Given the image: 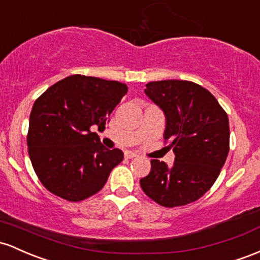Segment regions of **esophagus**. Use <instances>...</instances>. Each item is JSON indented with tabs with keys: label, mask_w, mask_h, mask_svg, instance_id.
<instances>
[{
	"label": "esophagus",
	"mask_w": 260,
	"mask_h": 260,
	"mask_svg": "<svg viewBox=\"0 0 260 260\" xmlns=\"http://www.w3.org/2000/svg\"><path fill=\"white\" fill-rule=\"evenodd\" d=\"M125 157L126 158H134V157H138V154L133 152V151H125Z\"/></svg>",
	"instance_id": "esophagus-1"
}]
</instances>
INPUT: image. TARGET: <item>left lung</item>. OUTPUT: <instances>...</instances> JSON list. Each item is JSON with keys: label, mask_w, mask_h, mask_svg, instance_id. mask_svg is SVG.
Returning a JSON list of instances; mask_svg holds the SVG:
<instances>
[{"label": "left lung", "mask_w": 260, "mask_h": 260, "mask_svg": "<svg viewBox=\"0 0 260 260\" xmlns=\"http://www.w3.org/2000/svg\"><path fill=\"white\" fill-rule=\"evenodd\" d=\"M145 94L165 114L163 139L171 141L176 158L172 166L152 159L140 185L166 208L193 203L211 188L226 162L229 116L208 89L190 81L148 82Z\"/></svg>", "instance_id": "obj_1"}]
</instances>
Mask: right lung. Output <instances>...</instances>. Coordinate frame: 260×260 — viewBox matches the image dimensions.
I'll list each match as a JSON object with an SVG mask.
<instances>
[{
	"label": "right lung",
	"mask_w": 260,
	"mask_h": 260,
	"mask_svg": "<svg viewBox=\"0 0 260 260\" xmlns=\"http://www.w3.org/2000/svg\"><path fill=\"white\" fill-rule=\"evenodd\" d=\"M127 86L72 75L49 87L34 102L27 144L38 178L52 194L81 201L98 193L124 158L101 144L91 127L106 126Z\"/></svg>",
	"instance_id": "right-lung-1"
}]
</instances>
